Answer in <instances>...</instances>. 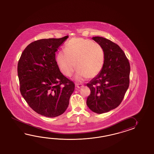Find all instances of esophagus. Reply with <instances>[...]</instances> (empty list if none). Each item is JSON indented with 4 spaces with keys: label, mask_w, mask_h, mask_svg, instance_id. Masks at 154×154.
Wrapping results in <instances>:
<instances>
[{
    "label": "esophagus",
    "mask_w": 154,
    "mask_h": 154,
    "mask_svg": "<svg viewBox=\"0 0 154 154\" xmlns=\"http://www.w3.org/2000/svg\"><path fill=\"white\" fill-rule=\"evenodd\" d=\"M75 86L76 87L78 88H82L84 86V85L80 84H76Z\"/></svg>",
    "instance_id": "1"
}]
</instances>
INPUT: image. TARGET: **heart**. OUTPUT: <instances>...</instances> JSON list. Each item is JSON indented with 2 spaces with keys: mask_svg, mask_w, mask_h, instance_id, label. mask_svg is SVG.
<instances>
[{
  "mask_svg": "<svg viewBox=\"0 0 154 154\" xmlns=\"http://www.w3.org/2000/svg\"><path fill=\"white\" fill-rule=\"evenodd\" d=\"M105 60V51L100 45L82 38L69 41L65 45L64 51H59L56 56L59 69L66 76L71 77L77 68L78 71L74 78L77 82L98 75L103 68Z\"/></svg>",
  "mask_w": 154,
  "mask_h": 154,
  "instance_id": "1",
  "label": "heart"
}]
</instances>
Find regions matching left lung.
<instances>
[{"label": "left lung", "instance_id": "8db88e82", "mask_svg": "<svg viewBox=\"0 0 154 154\" xmlns=\"http://www.w3.org/2000/svg\"><path fill=\"white\" fill-rule=\"evenodd\" d=\"M92 38L104 49L105 64L98 75L86 84L91 90L86 104L92 111L101 114L121 104L129 85L131 68L118 45L102 37Z\"/></svg>", "mask_w": 154, "mask_h": 154}]
</instances>
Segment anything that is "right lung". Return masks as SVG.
Wrapping results in <instances>:
<instances>
[{
    "mask_svg": "<svg viewBox=\"0 0 154 154\" xmlns=\"http://www.w3.org/2000/svg\"><path fill=\"white\" fill-rule=\"evenodd\" d=\"M68 37L31 43L18 62L21 95L33 111L47 117L66 111L75 88L74 82L60 72L56 60V52Z\"/></svg>",
    "mask_w": 154,
    "mask_h": 154,
    "instance_id": "add662e5",
    "label": "right lung"
}]
</instances>
